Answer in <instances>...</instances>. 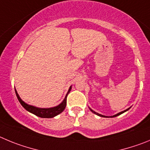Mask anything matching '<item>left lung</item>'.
<instances>
[{"label": "left lung", "instance_id": "1", "mask_svg": "<svg viewBox=\"0 0 150 150\" xmlns=\"http://www.w3.org/2000/svg\"><path fill=\"white\" fill-rule=\"evenodd\" d=\"M129 109H127V110H124V111H123V112H119V113H117V114H116V115H113V116H111V117H116V116H117V115H121V114H122V113H124V112H126V111H127V110H129ZM90 110L93 113H95V114H96L97 115H98V116H100V117H107V116H104V115H100V114H98V113H97V112H96L95 111H93V110H92L90 109Z\"/></svg>", "mask_w": 150, "mask_h": 150}]
</instances>
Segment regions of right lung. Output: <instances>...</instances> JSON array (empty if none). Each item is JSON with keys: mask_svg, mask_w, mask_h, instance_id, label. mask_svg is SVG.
Segmentation results:
<instances>
[{"mask_svg": "<svg viewBox=\"0 0 150 150\" xmlns=\"http://www.w3.org/2000/svg\"><path fill=\"white\" fill-rule=\"evenodd\" d=\"M71 86L69 89L68 92H67V96H66L65 98L63 100L62 103L61 104H59L57 107H52V108H48V109H42V108H37L35 107H33V106H30V105H28L27 103H24L23 100L21 99V98L18 96V92L15 90V93H16V96L18 98V100L21 103V104L23 106V107L24 109H26L27 111H29V112L33 113V114L35 115L38 116L40 117H43V118H50V117H53L54 116L58 115L60 113L62 112L64 110L66 107V105H67V96L68 95V93L70 92Z\"/></svg>", "mask_w": 150, "mask_h": 150, "instance_id": "add662e5", "label": "right lung"}]
</instances>
